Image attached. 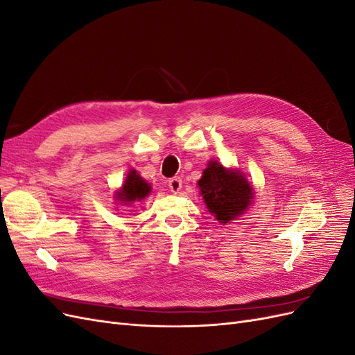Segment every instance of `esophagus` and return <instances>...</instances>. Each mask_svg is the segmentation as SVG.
<instances>
[{
    "label": "esophagus",
    "mask_w": 355,
    "mask_h": 355,
    "mask_svg": "<svg viewBox=\"0 0 355 355\" xmlns=\"http://www.w3.org/2000/svg\"><path fill=\"white\" fill-rule=\"evenodd\" d=\"M168 188L173 194H178V192L182 189V179L179 176L168 179Z\"/></svg>",
    "instance_id": "1"
}]
</instances>
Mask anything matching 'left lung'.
Wrapping results in <instances>:
<instances>
[{
  "label": "left lung",
  "mask_w": 355,
  "mask_h": 355,
  "mask_svg": "<svg viewBox=\"0 0 355 355\" xmlns=\"http://www.w3.org/2000/svg\"><path fill=\"white\" fill-rule=\"evenodd\" d=\"M198 187L209 211L222 223L240 216L253 198L252 187L240 171L227 170L218 161H210Z\"/></svg>",
  "instance_id": "left-lung-1"
}]
</instances>
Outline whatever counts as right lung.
I'll use <instances>...</instances> for the list:
<instances>
[{
  "label": "right lung",
  "mask_w": 355,
  "mask_h": 355,
  "mask_svg": "<svg viewBox=\"0 0 355 355\" xmlns=\"http://www.w3.org/2000/svg\"><path fill=\"white\" fill-rule=\"evenodd\" d=\"M149 192H151V187L136 173V170H132L130 173L127 175L121 191L116 192V198L128 204L133 201H141L149 194Z\"/></svg>",
  "instance_id": "add662e5"
}]
</instances>
